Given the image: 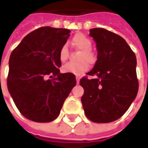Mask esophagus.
<instances>
[{
    "instance_id": "esophagus-1",
    "label": "esophagus",
    "mask_w": 148,
    "mask_h": 148,
    "mask_svg": "<svg viewBox=\"0 0 148 148\" xmlns=\"http://www.w3.org/2000/svg\"><path fill=\"white\" fill-rule=\"evenodd\" d=\"M79 80H80V77L76 76V81H77V84H79Z\"/></svg>"
}]
</instances>
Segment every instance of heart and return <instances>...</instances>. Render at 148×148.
I'll use <instances>...</instances> for the list:
<instances>
[{
  "mask_svg": "<svg viewBox=\"0 0 148 148\" xmlns=\"http://www.w3.org/2000/svg\"><path fill=\"white\" fill-rule=\"evenodd\" d=\"M72 42L77 49L82 51V53L78 57V62H69L64 65L62 68V71L63 73H71L77 76H80L81 74L85 73L89 69V65L94 64L97 61V56L95 53L92 51V41L90 38H88L84 34L78 33L73 37ZM58 57L62 62H65L69 58V49L67 44H63L59 49Z\"/></svg>",
  "mask_w": 148,
  "mask_h": 148,
  "instance_id": "heart-1",
  "label": "heart"
}]
</instances>
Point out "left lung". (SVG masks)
<instances>
[{"label":"left lung","mask_w":148,"mask_h":148,"mask_svg":"<svg viewBox=\"0 0 148 148\" xmlns=\"http://www.w3.org/2000/svg\"><path fill=\"white\" fill-rule=\"evenodd\" d=\"M90 36L97 43V60L81 78L84 94L82 104L87 118L96 123H109L126 112L138 93L136 58L126 41L117 34L93 28Z\"/></svg>","instance_id":"8db88e82"}]
</instances>
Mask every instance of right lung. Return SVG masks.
Segmentation results:
<instances>
[{
  "instance_id": "obj_1",
  "label": "right lung",
  "mask_w": 148,
  "mask_h": 148,
  "mask_svg": "<svg viewBox=\"0 0 148 148\" xmlns=\"http://www.w3.org/2000/svg\"><path fill=\"white\" fill-rule=\"evenodd\" d=\"M71 31L39 27L24 37L9 58L8 92L21 114L30 121L51 122L76 86L75 75L61 74L59 49Z\"/></svg>"
}]
</instances>
